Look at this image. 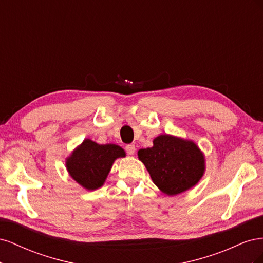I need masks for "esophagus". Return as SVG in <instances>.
<instances>
[{
    "instance_id": "34e87169",
    "label": "esophagus",
    "mask_w": 263,
    "mask_h": 263,
    "mask_svg": "<svg viewBox=\"0 0 263 263\" xmlns=\"http://www.w3.org/2000/svg\"><path fill=\"white\" fill-rule=\"evenodd\" d=\"M125 150H126L127 154L132 156V155L135 154V150H136V148H135V145L130 144V145H127V146L125 147Z\"/></svg>"
}]
</instances>
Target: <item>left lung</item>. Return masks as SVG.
Wrapping results in <instances>:
<instances>
[{
    "label": "left lung",
    "mask_w": 263,
    "mask_h": 263,
    "mask_svg": "<svg viewBox=\"0 0 263 263\" xmlns=\"http://www.w3.org/2000/svg\"><path fill=\"white\" fill-rule=\"evenodd\" d=\"M153 182L166 195H177L193 187L203 177L205 158L192 140L160 135L151 148L138 151Z\"/></svg>",
    "instance_id": "left-lung-1"
}]
</instances>
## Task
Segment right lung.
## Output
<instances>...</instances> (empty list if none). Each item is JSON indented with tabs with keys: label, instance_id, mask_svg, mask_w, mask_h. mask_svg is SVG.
I'll return each mask as SVG.
<instances>
[{
	"label": "right lung",
	"instance_id": "add662e5",
	"mask_svg": "<svg viewBox=\"0 0 263 263\" xmlns=\"http://www.w3.org/2000/svg\"><path fill=\"white\" fill-rule=\"evenodd\" d=\"M125 156V150L117 145H99L91 139H84L67 158L66 166L76 182L93 191L104 184L116 159Z\"/></svg>",
	"mask_w": 263,
	"mask_h": 263
}]
</instances>
